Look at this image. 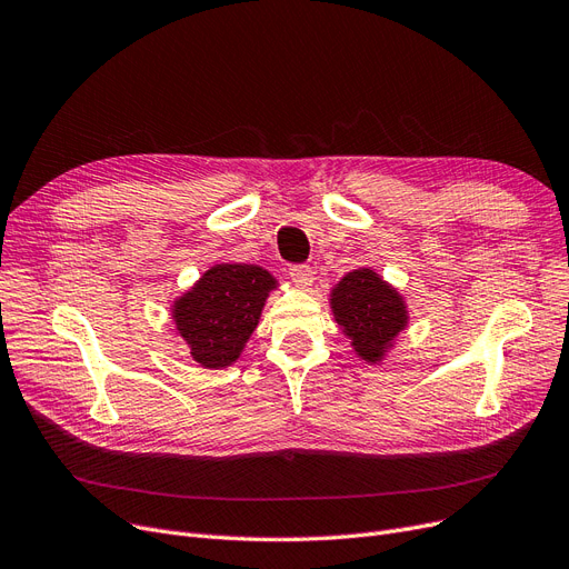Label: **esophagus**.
<instances>
[{
  "mask_svg": "<svg viewBox=\"0 0 569 569\" xmlns=\"http://www.w3.org/2000/svg\"><path fill=\"white\" fill-rule=\"evenodd\" d=\"M289 278H291V282L297 284L299 289H308V287L312 284V280H315V276H312V268H310V266H306V263L291 266V268H289Z\"/></svg>",
  "mask_w": 569,
  "mask_h": 569,
  "instance_id": "obj_1",
  "label": "esophagus"
}]
</instances>
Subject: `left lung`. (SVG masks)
Returning <instances> with one entry per match:
<instances>
[{
    "label": "left lung",
    "instance_id": "left-lung-1",
    "mask_svg": "<svg viewBox=\"0 0 569 569\" xmlns=\"http://www.w3.org/2000/svg\"><path fill=\"white\" fill-rule=\"evenodd\" d=\"M336 322L352 340L355 352L367 361H380L395 336L406 327V306L399 293L373 270L348 272L331 293Z\"/></svg>",
    "mask_w": 569,
    "mask_h": 569
}]
</instances>
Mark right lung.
I'll return each instance as SVG.
<instances>
[{"mask_svg":"<svg viewBox=\"0 0 569 569\" xmlns=\"http://www.w3.org/2000/svg\"><path fill=\"white\" fill-rule=\"evenodd\" d=\"M272 287L276 280L259 266H212L172 308L177 331L189 343L191 357L206 369L231 367L257 329Z\"/></svg>","mask_w":569,"mask_h":569,"instance_id":"right-lung-1","label":"right lung"}]
</instances>
